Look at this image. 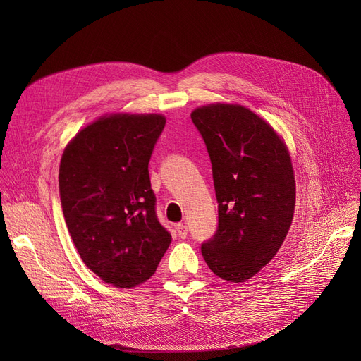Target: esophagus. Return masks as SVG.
<instances>
[{"label": "esophagus", "mask_w": 361, "mask_h": 361, "mask_svg": "<svg viewBox=\"0 0 361 361\" xmlns=\"http://www.w3.org/2000/svg\"><path fill=\"white\" fill-rule=\"evenodd\" d=\"M176 230H177V233H178V237H181V238H185V237H187V234H188V228H187V225L178 224V225L176 226Z\"/></svg>", "instance_id": "esophagus-1"}]
</instances>
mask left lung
<instances>
[{"mask_svg": "<svg viewBox=\"0 0 361 361\" xmlns=\"http://www.w3.org/2000/svg\"><path fill=\"white\" fill-rule=\"evenodd\" d=\"M192 120L211 157L219 203L218 230L202 255L216 276L244 282L275 257L291 226L290 150L268 121L240 104L199 106Z\"/></svg>", "mask_w": 361, "mask_h": 361, "instance_id": "8db88e82", "label": "left lung"}]
</instances>
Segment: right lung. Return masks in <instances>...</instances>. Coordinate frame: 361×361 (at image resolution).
Instances as JSON below:
<instances>
[{
  "label": "right lung",
  "mask_w": 361,
  "mask_h": 361,
  "mask_svg": "<svg viewBox=\"0 0 361 361\" xmlns=\"http://www.w3.org/2000/svg\"><path fill=\"white\" fill-rule=\"evenodd\" d=\"M165 121L162 114H106L63 152L59 183L68 233L86 267L117 288L146 282L171 244L147 169Z\"/></svg>",
  "instance_id": "obj_1"
}]
</instances>
